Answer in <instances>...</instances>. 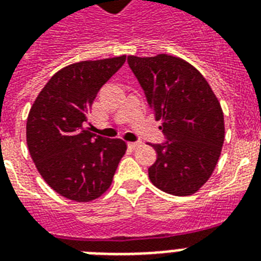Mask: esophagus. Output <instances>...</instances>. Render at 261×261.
Segmentation results:
<instances>
[{
  "instance_id": "obj_1",
  "label": "esophagus",
  "mask_w": 261,
  "mask_h": 261,
  "mask_svg": "<svg viewBox=\"0 0 261 261\" xmlns=\"http://www.w3.org/2000/svg\"><path fill=\"white\" fill-rule=\"evenodd\" d=\"M127 146L130 147V149H137L138 146H141V142H139V141H135V142H128L127 143Z\"/></svg>"
}]
</instances>
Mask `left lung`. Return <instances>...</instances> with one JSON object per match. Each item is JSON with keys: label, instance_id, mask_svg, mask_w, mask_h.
<instances>
[{"label": "left lung", "instance_id": "obj_1", "mask_svg": "<svg viewBox=\"0 0 261 261\" xmlns=\"http://www.w3.org/2000/svg\"><path fill=\"white\" fill-rule=\"evenodd\" d=\"M165 142L154 143L149 177L157 188L177 196L195 194L218 163L225 138L223 114L206 79L172 55L127 57Z\"/></svg>", "mask_w": 261, "mask_h": 261}]
</instances>
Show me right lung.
<instances>
[{
	"label": "right lung",
	"mask_w": 261,
	"mask_h": 261,
	"mask_svg": "<svg viewBox=\"0 0 261 261\" xmlns=\"http://www.w3.org/2000/svg\"><path fill=\"white\" fill-rule=\"evenodd\" d=\"M126 55L63 67L44 85L27 120L30 154L48 186L65 198L90 202L110 188L126 153L123 139L90 133L87 123L100 88Z\"/></svg>",
	"instance_id": "add662e5"
}]
</instances>
